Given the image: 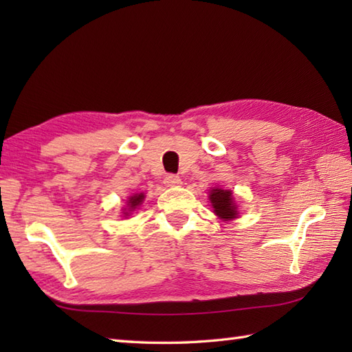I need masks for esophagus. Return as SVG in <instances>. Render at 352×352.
<instances>
[{"label": "esophagus", "instance_id": "obj_1", "mask_svg": "<svg viewBox=\"0 0 352 352\" xmlns=\"http://www.w3.org/2000/svg\"><path fill=\"white\" fill-rule=\"evenodd\" d=\"M182 184V178L178 175H168L164 178V186H168V188H177V186Z\"/></svg>", "mask_w": 352, "mask_h": 352}]
</instances>
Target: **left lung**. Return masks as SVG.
Instances as JSON below:
<instances>
[{
    "label": "left lung",
    "instance_id": "left-lung-1",
    "mask_svg": "<svg viewBox=\"0 0 352 352\" xmlns=\"http://www.w3.org/2000/svg\"><path fill=\"white\" fill-rule=\"evenodd\" d=\"M213 213L222 221H231L239 216L237 204L234 203V195L231 190H226L221 188H213L208 193Z\"/></svg>",
    "mask_w": 352,
    "mask_h": 352
}]
</instances>
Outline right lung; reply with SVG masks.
I'll list each match as a JSON object with an SVG mask.
<instances>
[{"instance_id":"1","label":"right lung","mask_w":352,"mask_h":352,"mask_svg":"<svg viewBox=\"0 0 352 352\" xmlns=\"http://www.w3.org/2000/svg\"><path fill=\"white\" fill-rule=\"evenodd\" d=\"M144 198L145 195L144 193H134V195H131L129 199H126V208H124V216H130L131 212L136 210V208L144 203Z\"/></svg>"}]
</instances>
